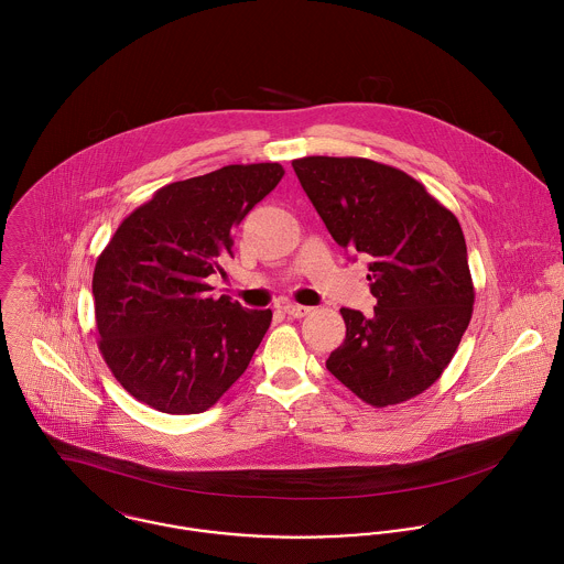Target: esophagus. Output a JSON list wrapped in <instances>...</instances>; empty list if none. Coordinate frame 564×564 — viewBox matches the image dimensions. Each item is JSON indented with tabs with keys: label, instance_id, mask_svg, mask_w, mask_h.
Instances as JSON below:
<instances>
[{
	"label": "esophagus",
	"instance_id": "obj_1",
	"mask_svg": "<svg viewBox=\"0 0 564 564\" xmlns=\"http://www.w3.org/2000/svg\"><path fill=\"white\" fill-rule=\"evenodd\" d=\"M284 313H286L289 317L302 319V317H306V315L311 313V308H308V306H300V304H286V306H284Z\"/></svg>",
	"mask_w": 564,
	"mask_h": 564
}]
</instances>
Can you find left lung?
I'll return each mask as SVG.
<instances>
[{
    "instance_id": "8db88e82",
    "label": "left lung",
    "mask_w": 564,
    "mask_h": 564,
    "mask_svg": "<svg viewBox=\"0 0 564 564\" xmlns=\"http://www.w3.org/2000/svg\"><path fill=\"white\" fill-rule=\"evenodd\" d=\"M293 171L337 245L372 258L375 315L341 308L346 339L328 372L372 406L422 393L473 317L459 220L420 182L366 158H302Z\"/></svg>"
}]
</instances>
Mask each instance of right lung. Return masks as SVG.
<instances>
[{"mask_svg":"<svg viewBox=\"0 0 564 564\" xmlns=\"http://www.w3.org/2000/svg\"><path fill=\"white\" fill-rule=\"evenodd\" d=\"M284 177L280 164H231L169 184L133 209L96 260L98 348L116 380L162 413H200L247 370L271 311L209 297L231 231Z\"/></svg>","mask_w":564,"mask_h":564,"instance_id":"obj_1","label":"right lung"}]
</instances>
